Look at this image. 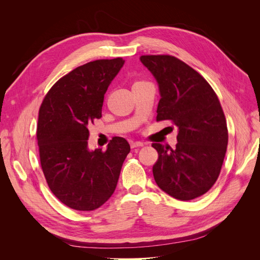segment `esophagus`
Wrapping results in <instances>:
<instances>
[{
  "mask_svg": "<svg viewBox=\"0 0 260 260\" xmlns=\"http://www.w3.org/2000/svg\"><path fill=\"white\" fill-rule=\"evenodd\" d=\"M130 146H131V148L141 147V146H143V143L142 142H139V141H131Z\"/></svg>",
  "mask_w": 260,
  "mask_h": 260,
  "instance_id": "34e87169",
  "label": "esophagus"
}]
</instances>
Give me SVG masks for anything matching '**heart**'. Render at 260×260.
<instances>
[{
	"label": "heart",
	"instance_id": "obj_1",
	"mask_svg": "<svg viewBox=\"0 0 260 260\" xmlns=\"http://www.w3.org/2000/svg\"><path fill=\"white\" fill-rule=\"evenodd\" d=\"M141 82H144V81H142V80H139V81H136V82H135V84H137V83H141Z\"/></svg>",
	"mask_w": 260,
	"mask_h": 260
}]
</instances>
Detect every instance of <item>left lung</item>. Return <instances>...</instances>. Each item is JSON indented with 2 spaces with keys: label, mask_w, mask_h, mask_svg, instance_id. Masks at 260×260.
<instances>
[{
  "label": "left lung",
  "mask_w": 260,
  "mask_h": 260,
  "mask_svg": "<svg viewBox=\"0 0 260 260\" xmlns=\"http://www.w3.org/2000/svg\"><path fill=\"white\" fill-rule=\"evenodd\" d=\"M159 85L157 121L178 127L176 148L153 143V175L164 192L180 201L207 193L221 170L228 145L224 113L216 92L196 70L171 55L140 57Z\"/></svg>",
  "instance_id": "1"
}]
</instances>
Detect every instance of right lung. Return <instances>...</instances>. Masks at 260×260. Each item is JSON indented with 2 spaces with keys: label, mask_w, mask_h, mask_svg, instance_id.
I'll use <instances>...</instances> for the list:
<instances>
[{
  "label": "right lung",
  "mask_w": 260,
  "mask_h": 260,
  "mask_svg": "<svg viewBox=\"0 0 260 260\" xmlns=\"http://www.w3.org/2000/svg\"><path fill=\"white\" fill-rule=\"evenodd\" d=\"M123 62L117 57L77 67L53 84L39 109L41 168L52 193L69 208L90 211L103 205L130 152L120 137L109 141L105 151L88 149V127L102 117L104 94Z\"/></svg>",
  "instance_id": "obj_1"
}]
</instances>
